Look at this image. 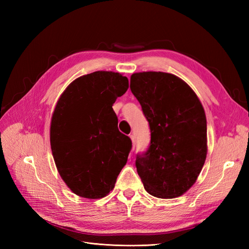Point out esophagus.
I'll list each match as a JSON object with an SVG mask.
<instances>
[{"instance_id":"1","label":"esophagus","mask_w":249,"mask_h":249,"mask_svg":"<svg viewBox=\"0 0 249 249\" xmlns=\"http://www.w3.org/2000/svg\"><path fill=\"white\" fill-rule=\"evenodd\" d=\"M130 138L132 140V150L135 149V145H136V140H135L134 135H130Z\"/></svg>"}]
</instances>
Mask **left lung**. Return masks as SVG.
<instances>
[{
	"label": "left lung",
	"mask_w": 249,
	"mask_h": 249,
	"mask_svg": "<svg viewBox=\"0 0 249 249\" xmlns=\"http://www.w3.org/2000/svg\"><path fill=\"white\" fill-rule=\"evenodd\" d=\"M130 88L150 129V145L136 159L144 189L155 197H178L196 182L206 161L205 110L193 89L172 73L135 72Z\"/></svg>",
	"instance_id": "obj_1"
}]
</instances>
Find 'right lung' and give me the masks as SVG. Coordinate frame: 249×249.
Segmentation results:
<instances>
[{"mask_svg": "<svg viewBox=\"0 0 249 249\" xmlns=\"http://www.w3.org/2000/svg\"><path fill=\"white\" fill-rule=\"evenodd\" d=\"M127 88L122 73L99 71L72 81L56 104L52 154L60 177L78 196H106L126 164L132 141L118 131L112 106Z\"/></svg>", "mask_w": 249, "mask_h": 249, "instance_id": "1", "label": "right lung"}]
</instances>
